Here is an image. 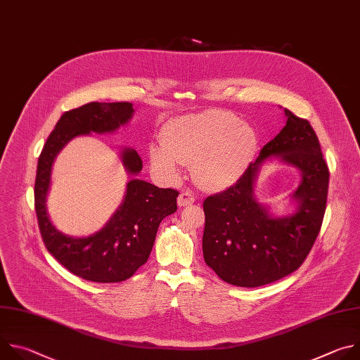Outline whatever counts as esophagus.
<instances>
[{"label":"esophagus","mask_w":360,"mask_h":360,"mask_svg":"<svg viewBox=\"0 0 360 360\" xmlns=\"http://www.w3.org/2000/svg\"><path fill=\"white\" fill-rule=\"evenodd\" d=\"M195 202V198L193 195H191L189 192H182L179 193L178 199H176V203L179 208H184V207H189V205H192Z\"/></svg>","instance_id":"obj_1"}]
</instances>
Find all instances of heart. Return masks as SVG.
<instances>
[{"label":"heart","instance_id":"heart-1","mask_svg":"<svg viewBox=\"0 0 360 360\" xmlns=\"http://www.w3.org/2000/svg\"><path fill=\"white\" fill-rule=\"evenodd\" d=\"M258 146L252 125L228 111L212 110L171 120L161 132V143L148 146V160L167 176H176L179 164H192L199 186L224 189L242 176Z\"/></svg>","mask_w":360,"mask_h":360}]
</instances>
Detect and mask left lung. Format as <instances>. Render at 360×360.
<instances>
[{"label":"left lung","mask_w":360,"mask_h":360,"mask_svg":"<svg viewBox=\"0 0 360 360\" xmlns=\"http://www.w3.org/2000/svg\"><path fill=\"white\" fill-rule=\"evenodd\" d=\"M286 125L261 150L238 182L203 200V259L225 282L258 288L295 272L319 233L329 169L319 139L306 120L285 110ZM271 159L296 167L301 182L291 194L295 211L276 217L254 193L262 165Z\"/></svg>","instance_id":"8db88e82"}]
</instances>
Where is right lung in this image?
I'll return each mask as SVG.
<instances>
[{
	"label": "right lung",
	"mask_w": 360,
	"mask_h": 360,
	"mask_svg": "<svg viewBox=\"0 0 360 360\" xmlns=\"http://www.w3.org/2000/svg\"><path fill=\"white\" fill-rule=\"evenodd\" d=\"M132 115L131 102H89L67 111L38 158L34 196L42 240L64 268L91 282L115 283L131 278L148 261L161 221L176 211L178 191L138 179L142 161L134 148L124 146L120 158L131 179L110 221L95 233L81 238L63 233L51 222L46 196L53 165L63 148L81 135L112 134L125 127Z\"/></svg>",
	"instance_id": "add662e5"
}]
</instances>
